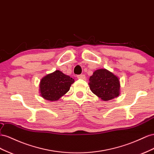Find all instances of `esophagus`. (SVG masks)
I'll list each match as a JSON object with an SVG mask.
<instances>
[{
	"mask_svg": "<svg viewBox=\"0 0 154 154\" xmlns=\"http://www.w3.org/2000/svg\"><path fill=\"white\" fill-rule=\"evenodd\" d=\"M78 79H82V80H85L86 79V76L85 75L83 74H81V75H78L77 76Z\"/></svg>",
	"mask_w": 154,
	"mask_h": 154,
	"instance_id": "esophagus-1",
	"label": "esophagus"
}]
</instances>
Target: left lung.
<instances>
[{"label": "left lung", "instance_id": "left-lung-1", "mask_svg": "<svg viewBox=\"0 0 154 154\" xmlns=\"http://www.w3.org/2000/svg\"><path fill=\"white\" fill-rule=\"evenodd\" d=\"M89 82L91 91L103 100H111L119 95V80L106 69L95 70Z\"/></svg>", "mask_w": 154, "mask_h": 154}]
</instances>
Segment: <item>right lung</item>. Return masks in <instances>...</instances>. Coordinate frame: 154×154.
<instances>
[{"mask_svg":"<svg viewBox=\"0 0 154 154\" xmlns=\"http://www.w3.org/2000/svg\"><path fill=\"white\" fill-rule=\"evenodd\" d=\"M74 79L66 75L62 72L56 70L43 77L40 83L41 95L46 100L54 101L69 91Z\"/></svg>","mask_w":154,"mask_h":154,"instance_id":"1","label":"right lung"}]
</instances>
